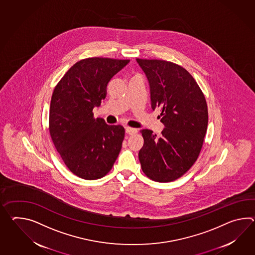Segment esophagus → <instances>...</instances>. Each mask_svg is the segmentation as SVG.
<instances>
[{"label":"esophagus","mask_w":255,"mask_h":255,"mask_svg":"<svg viewBox=\"0 0 255 255\" xmlns=\"http://www.w3.org/2000/svg\"><path fill=\"white\" fill-rule=\"evenodd\" d=\"M125 131H126V133L127 134H130V135H132V134H134L137 132V130L134 129V128H130V127H126L125 128Z\"/></svg>","instance_id":"34e87169"}]
</instances>
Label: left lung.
Segmentation results:
<instances>
[{
    "mask_svg": "<svg viewBox=\"0 0 255 255\" xmlns=\"http://www.w3.org/2000/svg\"><path fill=\"white\" fill-rule=\"evenodd\" d=\"M150 85L152 109L161 111L164 130H141V170L153 181L181 177L197 161L208 128V106L203 92L190 73L175 63L136 59Z\"/></svg>",
    "mask_w": 255,
    "mask_h": 255,
    "instance_id": "obj_1",
    "label": "left lung"
}]
</instances>
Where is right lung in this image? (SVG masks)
<instances>
[{"label":"right lung","instance_id":"add662e5","mask_svg":"<svg viewBox=\"0 0 255 255\" xmlns=\"http://www.w3.org/2000/svg\"><path fill=\"white\" fill-rule=\"evenodd\" d=\"M129 59L89 57L74 64L52 94L49 132L68 169L86 180L106 176L122 149L125 130L94 118L108 83Z\"/></svg>","mask_w":255,"mask_h":255}]
</instances>
